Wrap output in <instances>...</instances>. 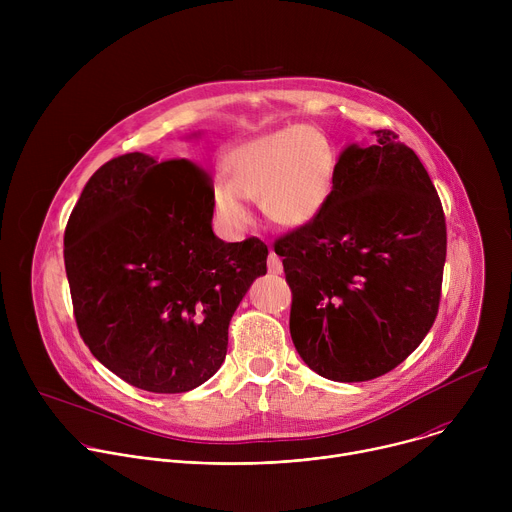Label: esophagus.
<instances>
[{
    "mask_svg": "<svg viewBox=\"0 0 512 512\" xmlns=\"http://www.w3.org/2000/svg\"><path fill=\"white\" fill-rule=\"evenodd\" d=\"M267 267H269V273H275V275H281V273H283V263H281V259H279L273 251H269Z\"/></svg>",
    "mask_w": 512,
    "mask_h": 512,
    "instance_id": "34e87169",
    "label": "esophagus"
}]
</instances>
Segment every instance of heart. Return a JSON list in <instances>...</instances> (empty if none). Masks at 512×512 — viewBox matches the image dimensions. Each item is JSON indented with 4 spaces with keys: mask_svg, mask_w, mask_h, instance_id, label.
I'll use <instances>...</instances> for the list:
<instances>
[{
    "mask_svg": "<svg viewBox=\"0 0 512 512\" xmlns=\"http://www.w3.org/2000/svg\"><path fill=\"white\" fill-rule=\"evenodd\" d=\"M334 150L314 127H287L233 148L225 160V182L212 188V208L221 225L241 233L251 223L245 200L281 227H304L326 206L334 182Z\"/></svg>",
    "mask_w": 512,
    "mask_h": 512,
    "instance_id": "1",
    "label": "heart"
}]
</instances>
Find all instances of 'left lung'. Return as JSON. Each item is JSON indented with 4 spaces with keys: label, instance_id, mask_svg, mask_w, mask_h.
Here are the masks:
<instances>
[{
    "label": "left lung",
    "instance_id": "8db88e82",
    "mask_svg": "<svg viewBox=\"0 0 512 512\" xmlns=\"http://www.w3.org/2000/svg\"><path fill=\"white\" fill-rule=\"evenodd\" d=\"M375 133V145L342 152L314 221L273 243L291 289V340L312 371L338 383L393 371L442 300V200L395 131Z\"/></svg>",
    "mask_w": 512,
    "mask_h": 512
}]
</instances>
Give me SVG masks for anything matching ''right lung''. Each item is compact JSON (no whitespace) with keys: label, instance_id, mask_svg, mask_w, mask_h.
Wrapping results in <instances>:
<instances>
[{"label":"right lung","instance_id":"add662e5","mask_svg":"<svg viewBox=\"0 0 512 512\" xmlns=\"http://www.w3.org/2000/svg\"><path fill=\"white\" fill-rule=\"evenodd\" d=\"M212 178L198 164L125 154L87 182L64 231L77 328L93 356L150 393H186L227 356L229 324L267 273L257 237L212 233Z\"/></svg>","mask_w":512,"mask_h":512}]
</instances>
